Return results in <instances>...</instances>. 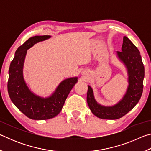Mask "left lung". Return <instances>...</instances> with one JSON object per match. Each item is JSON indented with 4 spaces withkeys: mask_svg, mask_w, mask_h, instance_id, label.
Here are the masks:
<instances>
[{
    "mask_svg": "<svg viewBox=\"0 0 151 151\" xmlns=\"http://www.w3.org/2000/svg\"><path fill=\"white\" fill-rule=\"evenodd\" d=\"M122 51H117V58L123 63L128 74L127 89L121 101L112 106H103L97 103L93 88L88 86V105L91 112L98 118L115 120L121 118L134 108L139 103L143 90L145 67L140 52L127 37L123 38Z\"/></svg>",
    "mask_w": 151,
    "mask_h": 151,
    "instance_id": "left-lung-1",
    "label": "left lung"
}]
</instances>
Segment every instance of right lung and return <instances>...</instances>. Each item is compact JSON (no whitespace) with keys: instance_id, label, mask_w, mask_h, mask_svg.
I'll return each mask as SVG.
<instances>
[{"instance_id":"obj_1","label":"right lung","mask_w":151,"mask_h":151,"mask_svg":"<svg viewBox=\"0 0 151 151\" xmlns=\"http://www.w3.org/2000/svg\"><path fill=\"white\" fill-rule=\"evenodd\" d=\"M50 37L49 35L30 37L18 48L9 67L7 86L10 99L22 113L33 120H47L58 115L71 89L78 81L77 76L65 79L51 95L45 98L35 94L27 86L23 75L27 50L36 43Z\"/></svg>"}]
</instances>
